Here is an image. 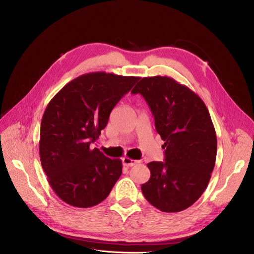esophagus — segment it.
I'll return each instance as SVG.
<instances>
[{
    "label": "esophagus",
    "instance_id": "obj_1",
    "mask_svg": "<svg viewBox=\"0 0 254 254\" xmlns=\"http://www.w3.org/2000/svg\"><path fill=\"white\" fill-rule=\"evenodd\" d=\"M123 165L125 166V167H133L135 164H137L138 163V161H135V160H132V159H130V158H123Z\"/></svg>",
    "mask_w": 254,
    "mask_h": 254
}]
</instances>
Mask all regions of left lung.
Wrapping results in <instances>:
<instances>
[{"instance_id":"left-lung-1","label":"left lung","mask_w":254,"mask_h":254,"mask_svg":"<svg viewBox=\"0 0 254 254\" xmlns=\"http://www.w3.org/2000/svg\"><path fill=\"white\" fill-rule=\"evenodd\" d=\"M131 93L144 97L165 141V161L147 164L144 197L165 212L186 209L204 192L216 164L217 134L208 110L196 93L168 76L141 78Z\"/></svg>"}]
</instances>
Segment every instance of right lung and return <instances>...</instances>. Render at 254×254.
<instances>
[{"label": "right lung", "instance_id": "add662e5", "mask_svg": "<svg viewBox=\"0 0 254 254\" xmlns=\"http://www.w3.org/2000/svg\"><path fill=\"white\" fill-rule=\"evenodd\" d=\"M138 79L106 72L83 74L47 106L38 144L41 163L52 189L64 202L94 206L120 178L122 161L106 157L90 143L100 137L112 110Z\"/></svg>", "mask_w": 254, "mask_h": 254}]
</instances>
